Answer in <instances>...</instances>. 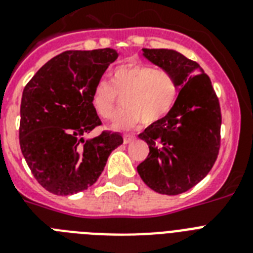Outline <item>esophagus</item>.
Wrapping results in <instances>:
<instances>
[{
	"label": "esophagus",
	"instance_id": "1",
	"mask_svg": "<svg viewBox=\"0 0 253 253\" xmlns=\"http://www.w3.org/2000/svg\"><path fill=\"white\" fill-rule=\"evenodd\" d=\"M134 136L132 135H123V143L125 144H130L131 142H134Z\"/></svg>",
	"mask_w": 253,
	"mask_h": 253
}]
</instances>
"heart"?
Listing matches in <instances>:
<instances>
[{"mask_svg": "<svg viewBox=\"0 0 253 253\" xmlns=\"http://www.w3.org/2000/svg\"><path fill=\"white\" fill-rule=\"evenodd\" d=\"M178 95V85L172 73L139 63L117 67L110 85L98 83L91 93V106L99 118L111 119L122 99L123 109L113 123L114 128H130L139 122L150 126L170 113Z\"/></svg>", "mask_w": 253, "mask_h": 253, "instance_id": "heart-1", "label": "heart"}]
</instances>
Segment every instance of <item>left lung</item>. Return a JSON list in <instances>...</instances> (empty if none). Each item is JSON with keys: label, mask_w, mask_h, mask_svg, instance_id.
<instances>
[{"label": "left lung", "mask_w": 253, "mask_h": 253, "mask_svg": "<svg viewBox=\"0 0 253 253\" xmlns=\"http://www.w3.org/2000/svg\"><path fill=\"white\" fill-rule=\"evenodd\" d=\"M143 55L172 73L181 90L166 118L139 134L150 154L138 166V173L155 192L176 196L206 177L218 158L219 99L210 77L196 61L166 48H143Z\"/></svg>", "instance_id": "obj_1"}]
</instances>
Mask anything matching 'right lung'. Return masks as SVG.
I'll list each match as a JSON object with an SVG mask.
<instances>
[{
	"label": "right lung",
	"mask_w": 253,
	"mask_h": 253,
	"mask_svg": "<svg viewBox=\"0 0 253 253\" xmlns=\"http://www.w3.org/2000/svg\"><path fill=\"white\" fill-rule=\"evenodd\" d=\"M115 49L65 51L38 71L23 89L19 144L39 184L57 196H71L94 184L122 135L102 131L84 136L102 122L91 106V93Z\"/></svg>",
	"instance_id": "obj_1"
}]
</instances>
